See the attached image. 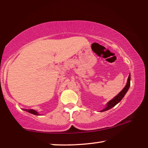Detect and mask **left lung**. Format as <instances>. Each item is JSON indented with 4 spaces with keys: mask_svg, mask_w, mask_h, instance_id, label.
<instances>
[{
    "mask_svg": "<svg viewBox=\"0 0 148 148\" xmlns=\"http://www.w3.org/2000/svg\"><path fill=\"white\" fill-rule=\"evenodd\" d=\"M130 85H131V76L129 75V77H128V79H127V85L125 86V87H124L122 91L120 92L118 95H117V96L115 97L113 99L111 100V101L108 102L106 107L105 108L104 110H102V111H101V112H104V111H106V110H110V108H113L114 106H116V105L117 103H118V102L121 101V99L123 98L125 95L126 94V92H127L128 89H129Z\"/></svg>",
    "mask_w": 148,
    "mask_h": 148,
    "instance_id": "obj_1",
    "label": "left lung"
}]
</instances>
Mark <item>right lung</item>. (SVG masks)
I'll return each instance as SVG.
<instances>
[{
	"mask_svg": "<svg viewBox=\"0 0 148 148\" xmlns=\"http://www.w3.org/2000/svg\"><path fill=\"white\" fill-rule=\"evenodd\" d=\"M27 110V111L28 112H29V113L32 114H34V115H36V116H38V115H39L38 112H37L36 111H35V110Z\"/></svg>",
	"mask_w": 148,
	"mask_h": 148,
	"instance_id": "obj_1",
	"label": "right lung"
}]
</instances>
